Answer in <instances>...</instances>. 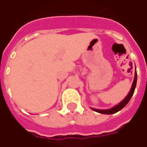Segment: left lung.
Returning a JSON list of instances; mask_svg holds the SVG:
<instances>
[{"label":"left lung","instance_id":"1","mask_svg":"<svg viewBox=\"0 0 147 147\" xmlns=\"http://www.w3.org/2000/svg\"><path fill=\"white\" fill-rule=\"evenodd\" d=\"M136 83H137V72H136V71H135V77H134V80H133L132 85H131V88L130 90L129 93L127 94V95L124 98L123 100H122L121 102L117 104L115 106H113V108L108 109H94V108H91V109L94 111H95L97 113H102V114H113L116 113L117 112H119L120 110H121L125 106V105L129 102V101L131 98L132 97L133 94L135 92V89H136Z\"/></svg>","mask_w":147,"mask_h":147}]
</instances>
